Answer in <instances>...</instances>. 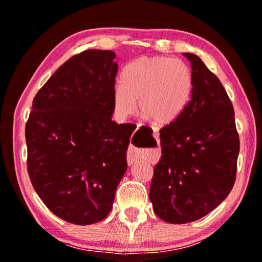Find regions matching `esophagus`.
Masks as SVG:
<instances>
[{"label":"esophagus","instance_id":"esophagus-1","mask_svg":"<svg viewBox=\"0 0 262 262\" xmlns=\"http://www.w3.org/2000/svg\"><path fill=\"white\" fill-rule=\"evenodd\" d=\"M135 161H136V156L134 155V152H132L131 150H128V152H127V163H128V166L134 164Z\"/></svg>","mask_w":262,"mask_h":262}]
</instances>
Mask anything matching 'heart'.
<instances>
[{"label": "heart", "mask_w": 262, "mask_h": 262, "mask_svg": "<svg viewBox=\"0 0 262 262\" xmlns=\"http://www.w3.org/2000/svg\"><path fill=\"white\" fill-rule=\"evenodd\" d=\"M120 82L113 91L117 116H131L139 101V113L156 126L177 120L193 92V74L188 64L163 56L142 57L127 64Z\"/></svg>", "instance_id": "b5f03b06"}]
</instances>
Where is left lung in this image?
<instances>
[{
    "mask_svg": "<svg viewBox=\"0 0 262 262\" xmlns=\"http://www.w3.org/2000/svg\"><path fill=\"white\" fill-rule=\"evenodd\" d=\"M193 92L184 113L160 130L162 155L154 169L150 202L167 223L206 216L234 187L239 138L232 103L220 78L193 53Z\"/></svg>",
    "mask_w": 262,
    "mask_h": 262,
    "instance_id": "1",
    "label": "left lung"
}]
</instances>
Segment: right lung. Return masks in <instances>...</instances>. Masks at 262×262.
<instances>
[{
    "label": "right lung",
    "mask_w": 262,
    "mask_h": 262,
    "mask_svg": "<svg viewBox=\"0 0 262 262\" xmlns=\"http://www.w3.org/2000/svg\"><path fill=\"white\" fill-rule=\"evenodd\" d=\"M114 58L108 50H85L68 59L34 96L25 127L33 188L73 224L108 216L127 168L132 126L112 121Z\"/></svg>",
    "instance_id": "obj_1"
}]
</instances>
